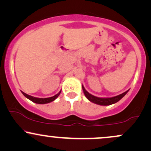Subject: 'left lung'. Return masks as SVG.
Returning a JSON list of instances; mask_svg holds the SVG:
<instances>
[{"label": "left lung", "mask_w": 151, "mask_h": 151, "mask_svg": "<svg viewBox=\"0 0 151 151\" xmlns=\"http://www.w3.org/2000/svg\"><path fill=\"white\" fill-rule=\"evenodd\" d=\"M82 89H83V91H84V95H85V96L90 101L93 102V103L94 104H96L103 105V106H108V105H111V104H113L116 103V102H118L119 100L121 99L124 97L126 93H127L128 91H129V90H128V91H126L125 92L121 93V94L114 96V97L99 98V97H96V96H93V95H91V93H89L85 89H84V86L83 85H82Z\"/></svg>", "instance_id": "1"}]
</instances>
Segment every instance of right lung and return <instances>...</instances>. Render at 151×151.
Instances as JSON below:
<instances>
[{
  "label": "right lung",
  "mask_w": 151,
  "mask_h": 151,
  "mask_svg": "<svg viewBox=\"0 0 151 151\" xmlns=\"http://www.w3.org/2000/svg\"><path fill=\"white\" fill-rule=\"evenodd\" d=\"M22 94H23L26 98H27L28 99H30V101H33L36 104H43L50 103V102L53 101L54 100L56 99L58 97L59 95L60 94V93H61V91H60L58 93H57L56 95H55V96H52V97H49V98H37V97H34V96H30V95H28V94H27V93L22 92Z\"/></svg>",
  "instance_id": "right-lung-1"
}]
</instances>
